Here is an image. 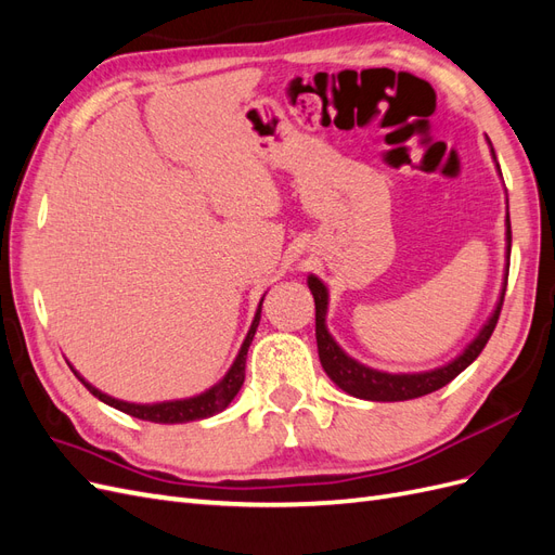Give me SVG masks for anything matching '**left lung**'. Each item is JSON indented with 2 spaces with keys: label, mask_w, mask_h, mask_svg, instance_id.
Here are the masks:
<instances>
[{
  "label": "left lung",
  "mask_w": 555,
  "mask_h": 555,
  "mask_svg": "<svg viewBox=\"0 0 555 555\" xmlns=\"http://www.w3.org/2000/svg\"><path fill=\"white\" fill-rule=\"evenodd\" d=\"M491 155L495 159L493 145H491ZM498 169H500V164H498ZM509 251H512V224H509V215H507V255H509ZM507 275H509V266L505 268L502 294H500V300H498V306H495L491 319L483 324V328L479 331L477 338L465 347L461 357H456L451 363H447L442 367H435V371H428V373H400V375L373 371V367H367V365H363V363H359V361H354V359L345 354V351L338 347V343L331 338V333L326 328L328 292H326L322 280L310 275L308 287L314 296V335H317L319 361H322L326 375L335 384H338L343 391H347L349 396H354V398L377 400V402H396V400H412V398L438 391V389H442V386H447L453 377H459L465 371V367L481 354V349L486 347V343H489V338L495 331V324H498L502 300H505Z\"/></svg>",
  "instance_id": "1"
}]
</instances>
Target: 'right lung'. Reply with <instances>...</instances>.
Instances as JSON below:
<instances>
[{
  "label": "right lung",
  "instance_id": "right-lung-1",
  "mask_svg": "<svg viewBox=\"0 0 555 555\" xmlns=\"http://www.w3.org/2000/svg\"><path fill=\"white\" fill-rule=\"evenodd\" d=\"M263 304V298H261ZM261 304H259V310L255 314V322H251L249 331H247V338L238 351L236 361H233V365L229 367V373L217 382L215 386H210L208 391L198 393L194 398H182V400H164V402H153V405H141V402H127V400H117L113 396H106L99 389H94L92 384H88L86 379H82L76 371L74 375L86 384V389L99 398L102 402H106V405L120 410L129 416H137V418H143V422H153V424H188V422H196V418H208L217 412H222L229 408V402L236 398V393L241 391V386L245 382V359H247V349L251 345V338H255L257 333V326H259V319H261Z\"/></svg>",
  "mask_w": 555,
  "mask_h": 555
}]
</instances>
